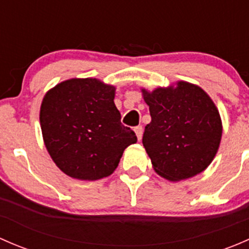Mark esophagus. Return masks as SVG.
<instances>
[{
    "label": "esophagus",
    "mask_w": 249,
    "mask_h": 249,
    "mask_svg": "<svg viewBox=\"0 0 249 249\" xmlns=\"http://www.w3.org/2000/svg\"><path fill=\"white\" fill-rule=\"evenodd\" d=\"M134 130H135V134H136L137 139H139V140L142 139V134H143V127L141 126V125H139V126H136V127H135Z\"/></svg>",
    "instance_id": "obj_1"
}]
</instances>
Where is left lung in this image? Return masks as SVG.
Here are the masks:
<instances>
[{
  "label": "left lung",
  "mask_w": 249,
  "mask_h": 249,
  "mask_svg": "<svg viewBox=\"0 0 249 249\" xmlns=\"http://www.w3.org/2000/svg\"><path fill=\"white\" fill-rule=\"evenodd\" d=\"M152 122L142 143L154 171L177 182L207 169L222 140V119L207 92L197 85L177 82L176 87L142 89Z\"/></svg>",
  "instance_id": "8db88e82"
}]
</instances>
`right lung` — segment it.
I'll list each match as a JSON object with an SVG mask.
<instances>
[{"label": "right lung", "instance_id": "1", "mask_svg": "<svg viewBox=\"0 0 249 249\" xmlns=\"http://www.w3.org/2000/svg\"><path fill=\"white\" fill-rule=\"evenodd\" d=\"M115 88L96 78H72L44 95L39 110L46 148L67 176L96 180L112 175L125 148L137 142L120 122Z\"/></svg>", "mask_w": 249, "mask_h": 249}]
</instances>
